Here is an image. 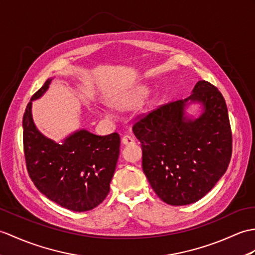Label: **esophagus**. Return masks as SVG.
Wrapping results in <instances>:
<instances>
[{
    "label": "esophagus",
    "instance_id": "esophagus-1",
    "mask_svg": "<svg viewBox=\"0 0 255 255\" xmlns=\"http://www.w3.org/2000/svg\"><path fill=\"white\" fill-rule=\"evenodd\" d=\"M122 142H123V144L130 145V144L134 143V140H133V138L130 137V135H124V137L122 138Z\"/></svg>",
    "mask_w": 255,
    "mask_h": 255
}]
</instances>
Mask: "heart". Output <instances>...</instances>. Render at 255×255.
<instances>
[{
  "label": "heart",
  "instance_id": "heart-1",
  "mask_svg": "<svg viewBox=\"0 0 255 255\" xmlns=\"http://www.w3.org/2000/svg\"><path fill=\"white\" fill-rule=\"evenodd\" d=\"M147 94V91L143 88H137V89H133L132 91H130L128 93V96H126L125 98L123 99L122 101V104L123 105H126L129 103H135V102H139L140 100L143 99Z\"/></svg>",
  "mask_w": 255,
  "mask_h": 255
}]
</instances>
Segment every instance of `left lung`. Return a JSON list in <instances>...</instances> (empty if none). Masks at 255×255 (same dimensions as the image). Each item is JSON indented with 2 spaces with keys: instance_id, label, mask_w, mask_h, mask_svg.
<instances>
[{
  "instance_id": "8db88e82",
  "label": "left lung",
  "mask_w": 255,
  "mask_h": 255,
  "mask_svg": "<svg viewBox=\"0 0 255 255\" xmlns=\"http://www.w3.org/2000/svg\"><path fill=\"white\" fill-rule=\"evenodd\" d=\"M199 104L197 118L189 105ZM142 146V168L157 197L169 205H187L203 198L227 170L232 129L218 89L198 81L185 100L162 105L135 123Z\"/></svg>"
}]
</instances>
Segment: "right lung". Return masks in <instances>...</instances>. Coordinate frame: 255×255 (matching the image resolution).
I'll return each mask as SVG.
<instances>
[{"label":"right lung","mask_w":255,"mask_h":255,"mask_svg":"<svg viewBox=\"0 0 255 255\" xmlns=\"http://www.w3.org/2000/svg\"><path fill=\"white\" fill-rule=\"evenodd\" d=\"M52 80L47 79L33 94L22 117L28 174L53 202L74 212L90 211L110 192L120 156V134L98 135L78 129L62 142L45 137L34 125L31 109L32 101L43 96Z\"/></svg>","instance_id":"1"}]
</instances>
